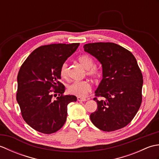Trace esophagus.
<instances>
[{"instance_id":"34e87169","label":"esophagus","mask_w":159,"mask_h":159,"mask_svg":"<svg viewBox=\"0 0 159 159\" xmlns=\"http://www.w3.org/2000/svg\"><path fill=\"white\" fill-rule=\"evenodd\" d=\"M77 100L79 101H81V102H85L87 101V99L85 98H82V97H77Z\"/></svg>"}]
</instances>
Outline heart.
Listing matches in <instances>:
<instances>
[{
    "instance_id": "heart-1",
    "label": "heart",
    "mask_w": 159,
    "mask_h": 159,
    "mask_svg": "<svg viewBox=\"0 0 159 159\" xmlns=\"http://www.w3.org/2000/svg\"><path fill=\"white\" fill-rule=\"evenodd\" d=\"M79 61L87 69V74L93 78H98L100 75V71L94 66L93 60L87 55H81L78 58ZM60 74L63 79H66L68 74V67L66 63L62 64L60 68ZM91 90V85L87 80L74 81L67 87V91L70 94L79 97H84Z\"/></svg>"
}]
</instances>
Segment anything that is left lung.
<instances>
[{
    "label": "left lung",
    "mask_w": 159,
    "mask_h": 159,
    "mask_svg": "<svg viewBox=\"0 0 159 159\" xmlns=\"http://www.w3.org/2000/svg\"><path fill=\"white\" fill-rule=\"evenodd\" d=\"M83 48L102 67V79L95 96L104 100L93 98L98 108L90 115L91 121L103 131L125 127L135 116L142 101L143 76L135 57L115 43H90Z\"/></svg>",
    "instance_id": "left-lung-1"
}]
</instances>
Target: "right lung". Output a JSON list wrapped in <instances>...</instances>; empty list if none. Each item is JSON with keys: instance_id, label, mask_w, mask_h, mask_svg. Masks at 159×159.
I'll return each mask as SVG.
<instances>
[{"instance_id": "1", "label": "right lung", "mask_w": 159, "mask_h": 159, "mask_svg": "<svg viewBox=\"0 0 159 159\" xmlns=\"http://www.w3.org/2000/svg\"><path fill=\"white\" fill-rule=\"evenodd\" d=\"M79 44L42 46L33 50L20 67L16 100L24 120L34 130L51 134L65 124L67 104L77 98L63 95L66 88L59 81L60 68ZM53 93H60L56 100H53Z\"/></svg>"}]
</instances>
